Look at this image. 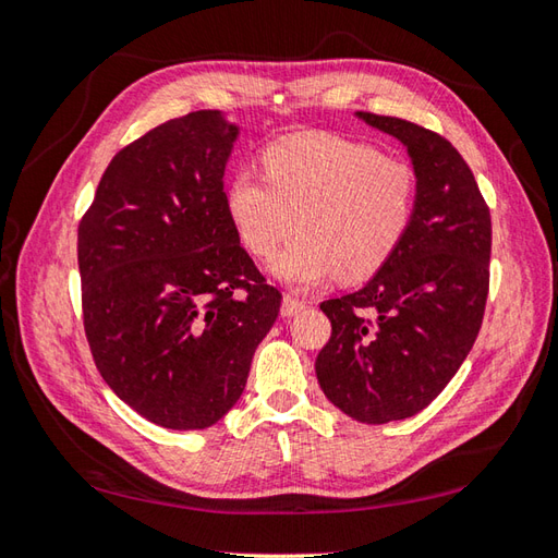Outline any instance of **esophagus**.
Instances as JSON below:
<instances>
[{"label":"esophagus","instance_id":"obj_1","mask_svg":"<svg viewBox=\"0 0 558 558\" xmlns=\"http://www.w3.org/2000/svg\"><path fill=\"white\" fill-rule=\"evenodd\" d=\"M304 306H306L304 300H298V298H292V294H286V298H282V304H280V314L286 318L298 316L304 310Z\"/></svg>","mask_w":558,"mask_h":558}]
</instances>
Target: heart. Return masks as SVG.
<instances>
[{
  "instance_id": "1",
  "label": "heart",
  "mask_w": 558,
  "mask_h": 558,
  "mask_svg": "<svg viewBox=\"0 0 558 558\" xmlns=\"http://www.w3.org/2000/svg\"><path fill=\"white\" fill-rule=\"evenodd\" d=\"M414 172L357 141L302 134L264 156V177L240 170L225 186V213L240 242L270 256L298 225L300 236L268 264L290 288L310 290L338 272L374 276L405 236Z\"/></svg>"
}]
</instances>
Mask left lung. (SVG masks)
I'll return each mask as SVG.
<instances>
[{
  "label": "left lung",
  "instance_id": "left-lung-1",
  "mask_svg": "<svg viewBox=\"0 0 558 558\" xmlns=\"http://www.w3.org/2000/svg\"><path fill=\"white\" fill-rule=\"evenodd\" d=\"M354 117L408 148L414 210L374 278L322 304L333 333L316 357V378L348 417L386 424L429 405L475 345L492 218L468 162L444 136L398 117Z\"/></svg>",
  "mask_w": 558,
  "mask_h": 558
}]
</instances>
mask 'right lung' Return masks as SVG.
Instances as JSON below:
<instances>
[{
  "mask_svg": "<svg viewBox=\"0 0 558 558\" xmlns=\"http://www.w3.org/2000/svg\"><path fill=\"white\" fill-rule=\"evenodd\" d=\"M236 138L218 110L156 126L112 158L78 225L93 360L117 398L165 429H206L230 412L280 312L225 213Z\"/></svg>",
  "mask_w": 558,
  "mask_h": 558,
  "instance_id": "1",
  "label": "right lung"
}]
</instances>
